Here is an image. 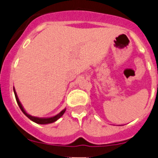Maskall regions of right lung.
Wrapping results in <instances>:
<instances>
[{
    "label": "right lung",
    "mask_w": 158,
    "mask_h": 158,
    "mask_svg": "<svg viewBox=\"0 0 158 158\" xmlns=\"http://www.w3.org/2000/svg\"><path fill=\"white\" fill-rule=\"evenodd\" d=\"M13 92H14V94H15V97H16V102H17V104H18V105H19V108H20L21 110L23 111V114H24L25 115H26V117H28V118L30 119L31 121H33V122L36 123H38V124L52 123L57 121L59 118H60V117L63 116V114H64V113H65V111H66V108H65V109L63 110L62 111H60V112L58 114H57V115L54 116V117H46V118H40V117H33V116H31V115H29V114H27V113L26 112V110H24V108H23V105L21 104V103H20V101H19V98H18V96H17V94H16V91H15L14 87H13Z\"/></svg>",
    "instance_id": "obj_1"
}]
</instances>
